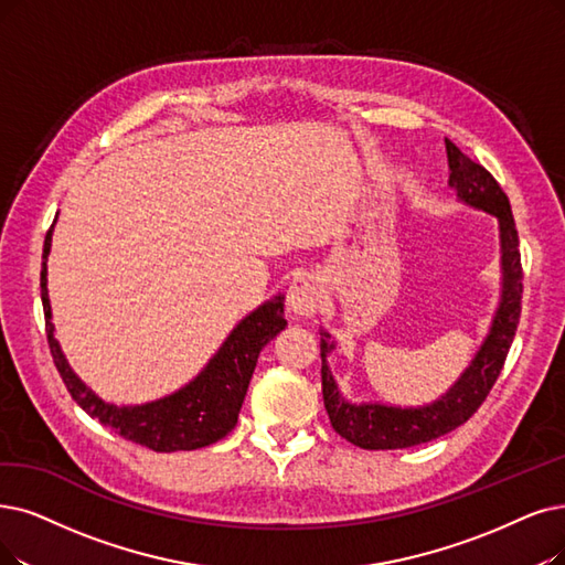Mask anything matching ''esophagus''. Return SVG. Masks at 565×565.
<instances>
[{
	"mask_svg": "<svg viewBox=\"0 0 565 565\" xmlns=\"http://www.w3.org/2000/svg\"><path fill=\"white\" fill-rule=\"evenodd\" d=\"M322 303V287L318 278L312 276H299L291 280L287 289V306L295 315H301V318H308V315L318 312Z\"/></svg>",
	"mask_w": 565,
	"mask_h": 565,
	"instance_id": "esophagus-1",
	"label": "esophagus"
}]
</instances>
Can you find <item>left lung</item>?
Here are the masks:
<instances>
[{
    "label": "left lung",
    "mask_w": 565,
    "mask_h": 565,
    "mask_svg": "<svg viewBox=\"0 0 565 565\" xmlns=\"http://www.w3.org/2000/svg\"><path fill=\"white\" fill-rule=\"evenodd\" d=\"M449 188L457 190L463 204L484 211L499 220L501 232V301L491 320L484 343L472 356L470 366L438 401L419 408H398L382 403H350L338 392L329 371L327 356L335 348L331 333L320 331L322 356V396L333 431L361 449H403L419 443L436 440L478 413L501 375L508 350L522 315V255L508 194L495 178L478 162H472L452 141L445 139Z\"/></svg>",
    "instance_id": "obj_1"
}]
</instances>
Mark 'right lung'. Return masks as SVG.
I'll return each instance as SVG.
<instances>
[{
	"label": "right lung",
	"instance_id": "add662e5",
	"mask_svg": "<svg viewBox=\"0 0 565 565\" xmlns=\"http://www.w3.org/2000/svg\"><path fill=\"white\" fill-rule=\"evenodd\" d=\"M55 224V222H53ZM53 227L43 241L41 264V301L46 315V335L55 366L66 390L81 408L113 428L122 438L139 443L152 452H178V449H199L227 436L238 422L241 405L257 366V356L266 343L287 327L282 297H274L243 318L227 341L213 354L190 385L178 392L143 405H113L102 401L93 390L66 364V359L55 341V327L51 322L49 299V255H51Z\"/></svg>",
	"mask_w": 565,
	"mask_h": 565
}]
</instances>
